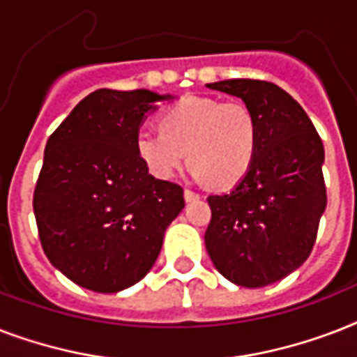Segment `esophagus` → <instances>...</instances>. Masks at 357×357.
<instances>
[{
    "label": "esophagus",
    "mask_w": 357,
    "mask_h": 357,
    "mask_svg": "<svg viewBox=\"0 0 357 357\" xmlns=\"http://www.w3.org/2000/svg\"><path fill=\"white\" fill-rule=\"evenodd\" d=\"M183 196H185V200H187V202L198 200V198H200V195H198V192H195V190H190V189H185Z\"/></svg>",
    "instance_id": "esophagus-1"
}]
</instances>
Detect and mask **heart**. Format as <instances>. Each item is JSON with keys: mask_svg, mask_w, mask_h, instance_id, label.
<instances>
[{"mask_svg": "<svg viewBox=\"0 0 357 357\" xmlns=\"http://www.w3.org/2000/svg\"><path fill=\"white\" fill-rule=\"evenodd\" d=\"M159 129L135 135V151L157 179H170L189 159L196 179L231 187L246 176L259 144V123L241 100L183 98L162 109Z\"/></svg>", "mask_w": 357, "mask_h": 357, "instance_id": "b5f03b06", "label": "heart"}]
</instances>
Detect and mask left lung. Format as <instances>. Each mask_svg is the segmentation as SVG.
<instances>
[{
	"instance_id": "left-lung-1",
	"label": "left lung",
	"mask_w": 357,
	"mask_h": 357,
	"mask_svg": "<svg viewBox=\"0 0 357 357\" xmlns=\"http://www.w3.org/2000/svg\"><path fill=\"white\" fill-rule=\"evenodd\" d=\"M207 86L241 98L259 123L246 176L234 190L207 198V254L229 282L265 287L296 271L313 250L326 209L324 146L304 109L274 83L226 79Z\"/></svg>"
}]
</instances>
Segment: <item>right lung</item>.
Masks as SVG:
<instances>
[{
    "label": "right lung",
    "mask_w": 357,
    "mask_h": 357,
    "mask_svg": "<svg viewBox=\"0 0 357 357\" xmlns=\"http://www.w3.org/2000/svg\"><path fill=\"white\" fill-rule=\"evenodd\" d=\"M167 98L100 89L46 142L33 195L42 250L64 276L94 293L140 282L185 207L181 185L153 178L135 151L144 114Z\"/></svg>",
    "instance_id": "obj_1"
}]
</instances>
